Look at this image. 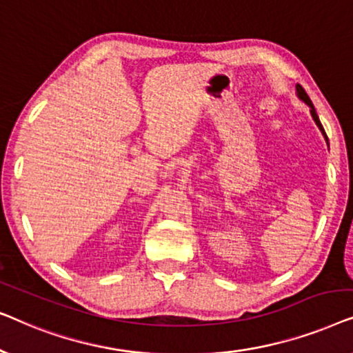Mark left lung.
Here are the masks:
<instances>
[{
  "mask_svg": "<svg viewBox=\"0 0 353 353\" xmlns=\"http://www.w3.org/2000/svg\"><path fill=\"white\" fill-rule=\"evenodd\" d=\"M296 94H297V98L302 101V103H305L308 108H310V114H312V119L315 120V123H316V127L320 128V132H321V134L323 137H325V139H326V143H327V137H326V133H325V128H323V125H321V122H320V119H318V114H316V110H315V108H313V104H312V101H310V98H308V94L305 93V91H303V88L301 85H297L296 86ZM327 146H330V144H327Z\"/></svg>",
  "mask_w": 353,
  "mask_h": 353,
  "instance_id": "8db88e82",
  "label": "left lung"
}]
</instances>
